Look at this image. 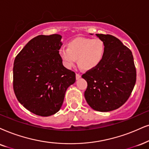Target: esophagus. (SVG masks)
<instances>
[{"label": "esophagus", "instance_id": "esophagus-1", "mask_svg": "<svg viewBox=\"0 0 149 149\" xmlns=\"http://www.w3.org/2000/svg\"><path fill=\"white\" fill-rule=\"evenodd\" d=\"M76 80H78L79 78H81V75L80 74V73H76Z\"/></svg>", "mask_w": 149, "mask_h": 149}]
</instances>
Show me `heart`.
Here are the masks:
<instances>
[{"label": "heart", "mask_w": 149, "mask_h": 149, "mask_svg": "<svg viewBox=\"0 0 149 149\" xmlns=\"http://www.w3.org/2000/svg\"><path fill=\"white\" fill-rule=\"evenodd\" d=\"M104 51V43L101 39L78 37L68 42L67 49H61L59 55L67 68L72 67L78 60L81 68L90 70L101 63Z\"/></svg>", "instance_id": "b5f03b06"}]
</instances>
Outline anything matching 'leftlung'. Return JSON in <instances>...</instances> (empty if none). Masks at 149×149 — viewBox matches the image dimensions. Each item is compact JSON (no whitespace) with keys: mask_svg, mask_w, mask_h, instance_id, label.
Masks as SVG:
<instances>
[{"mask_svg":"<svg viewBox=\"0 0 149 149\" xmlns=\"http://www.w3.org/2000/svg\"><path fill=\"white\" fill-rule=\"evenodd\" d=\"M96 36L104 43L102 61L82 75L87 82L86 102L94 110L108 112L120 108L131 95L136 82V69L131 51L109 34Z\"/></svg>","mask_w":149,"mask_h":149,"instance_id":"obj_1","label":"left lung"}]
</instances>
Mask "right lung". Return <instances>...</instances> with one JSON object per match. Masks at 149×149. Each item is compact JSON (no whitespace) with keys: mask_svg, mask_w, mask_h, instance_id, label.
Segmentation results:
<instances>
[{"mask_svg":"<svg viewBox=\"0 0 149 149\" xmlns=\"http://www.w3.org/2000/svg\"><path fill=\"white\" fill-rule=\"evenodd\" d=\"M62 36L40 35L29 41L14 60L13 87L19 102L38 116L60 110L76 73L65 68L59 55Z\"/></svg>","mask_w":149,"mask_h":149,"instance_id":"right-lung-1","label":"right lung"}]
</instances>
